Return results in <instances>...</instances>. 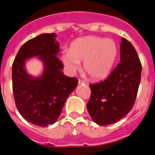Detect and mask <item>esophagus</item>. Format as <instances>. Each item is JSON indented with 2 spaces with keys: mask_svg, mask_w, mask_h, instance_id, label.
Returning a JSON list of instances; mask_svg holds the SVG:
<instances>
[{
  "mask_svg": "<svg viewBox=\"0 0 155 155\" xmlns=\"http://www.w3.org/2000/svg\"><path fill=\"white\" fill-rule=\"evenodd\" d=\"M78 84H79V85H84V84H86V82L84 81V80H79V81H78Z\"/></svg>",
  "mask_w": 155,
  "mask_h": 155,
  "instance_id": "obj_1",
  "label": "esophagus"
}]
</instances>
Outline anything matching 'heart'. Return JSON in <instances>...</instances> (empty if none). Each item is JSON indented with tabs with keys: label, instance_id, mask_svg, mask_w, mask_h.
<instances>
[{
	"label": "heart",
	"instance_id": "heart-1",
	"mask_svg": "<svg viewBox=\"0 0 155 155\" xmlns=\"http://www.w3.org/2000/svg\"><path fill=\"white\" fill-rule=\"evenodd\" d=\"M119 49L115 41L101 36H90L74 42L65 50L61 60L69 72L75 73L84 62V71L92 80L106 78L112 70Z\"/></svg>",
	"mask_w": 155,
	"mask_h": 155
}]
</instances>
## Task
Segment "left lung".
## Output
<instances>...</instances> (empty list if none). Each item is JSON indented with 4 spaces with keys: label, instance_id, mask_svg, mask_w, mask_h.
<instances>
[{
    "label": "left lung",
    "instance_id": "1",
    "mask_svg": "<svg viewBox=\"0 0 155 155\" xmlns=\"http://www.w3.org/2000/svg\"><path fill=\"white\" fill-rule=\"evenodd\" d=\"M142 73L136 50L122 38L120 64L106 80L90 84L91 95L87 108L93 121L107 126L119 121L130 112L135 101Z\"/></svg>",
    "mask_w": 155,
    "mask_h": 155
}]
</instances>
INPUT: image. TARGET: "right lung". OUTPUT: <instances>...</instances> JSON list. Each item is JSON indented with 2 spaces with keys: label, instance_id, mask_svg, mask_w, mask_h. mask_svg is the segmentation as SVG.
<instances>
[{
  "label": "right lung",
  "instance_id": "right-lung-1",
  "mask_svg": "<svg viewBox=\"0 0 155 155\" xmlns=\"http://www.w3.org/2000/svg\"><path fill=\"white\" fill-rule=\"evenodd\" d=\"M56 33H44L25 43L12 68V91L17 110L25 120L39 127L57 121L66 99L78 84L75 77L64 75V64L57 55L60 45ZM37 57L44 64L40 77L35 78L25 68L27 59Z\"/></svg>",
  "mask_w": 155,
  "mask_h": 155
}]
</instances>
